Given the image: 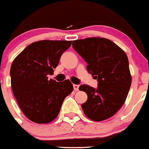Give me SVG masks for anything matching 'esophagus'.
<instances>
[{"label":"esophagus","mask_w":149,"mask_h":149,"mask_svg":"<svg viewBox=\"0 0 149 149\" xmlns=\"http://www.w3.org/2000/svg\"><path fill=\"white\" fill-rule=\"evenodd\" d=\"M73 87H74V90L76 91V92L79 90V85H77V84H74Z\"/></svg>","instance_id":"esophagus-1"}]
</instances>
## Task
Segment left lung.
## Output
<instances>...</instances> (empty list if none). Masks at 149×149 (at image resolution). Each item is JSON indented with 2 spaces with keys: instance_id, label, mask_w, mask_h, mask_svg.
Masks as SVG:
<instances>
[{
  "instance_id": "left-lung-1",
  "label": "left lung",
  "mask_w": 149,
  "mask_h": 149,
  "mask_svg": "<svg viewBox=\"0 0 149 149\" xmlns=\"http://www.w3.org/2000/svg\"><path fill=\"white\" fill-rule=\"evenodd\" d=\"M72 47L87 63L88 72L97 79L98 87L81 85L87 94L81 107L88 118L95 122L110 118L122 107L131 85L128 59L125 51L104 38L73 41Z\"/></svg>"
}]
</instances>
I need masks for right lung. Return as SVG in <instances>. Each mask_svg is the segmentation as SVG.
Here are the masks:
<instances>
[{
	"label": "right lung",
	"mask_w": 149,
	"mask_h": 149,
	"mask_svg": "<svg viewBox=\"0 0 149 149\" xmlns=\"http://www.w3.org/2000/svg\"><path fill=\"white\" fill-rule=\"evenodd\" d=\"M72 41L42 40L29 45L14 60L10 68L12 89L23 113L39 124L57 116L63 102L73 91L68 80L48 79Z\"/></svg>",
	"instance_id": "obj_1"
}]
</instances>
